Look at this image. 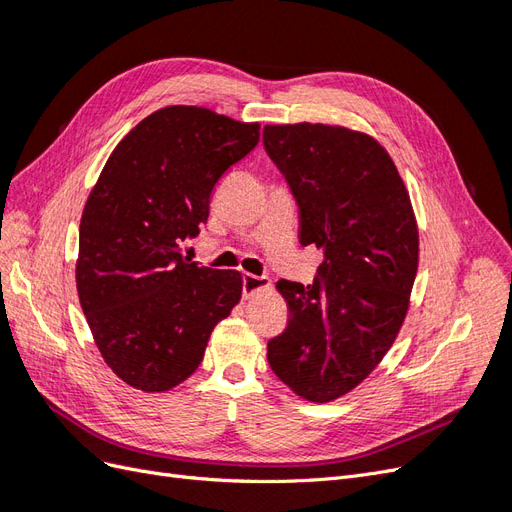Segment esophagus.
Wrapping results in <instances>:
<instances>
[{"instance_id": "esophagus-1", "label": "esophagus", "mask_w": 512, "mask_h": 512, "mask_svg": "<svg viewBox=\"0 0 512 512\" xmlns=\"http://www.w3.org/2000/svg\"><path fill=\"white\" fill-rule=\"evenodd\" d=\"M267 288H271L269 277H260V275H252V273L243 275V297L245 299H250L256 292L267 290Z\"/></svg>"}]
</instances>
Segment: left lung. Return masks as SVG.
<instances>
[{
  "label": "left lung",
  "instance_id": "obj_1",
  "mask_svg": "<svg viewBox=\"0 0 512 512\" xmlns=\"http://www.w3.org/2000/svg\"><path fill=\"white\" fill-rule=\"evenodd\" d=\"M262 143L297 198L301 245L324 252L314 284L277 282L290 316L267 359L299 397L327 404L393 346L418 269V226L395 162L369 134L303 121L265 126Z\"/></svg>",
  "mask_w": 512,
  "mask_h": 512
}]
</instances>
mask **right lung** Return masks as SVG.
<instances>
[{
  "label": "right lung",
  "mask_w": 512,
  "mask_h": 512,
  "mask_svg": "<svg viewBox=\"0 0 512 512\" xmlns=\"http://www.w3.org/2000/svg\"><path fill=\"white\" fill-rule=\"evenodd\" d=\"M260 138L203 106H166L106 160L79 228L76 290L104 363L132 389L162 393L198 369L243 277L211 269L181 243L207 224L211 192Z\"/></svg>",
  "instance_id": "1"
}]
</instances>
